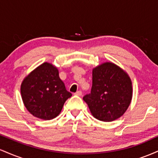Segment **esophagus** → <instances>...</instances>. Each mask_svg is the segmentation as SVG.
I'll list each match as a JSON object with an SVG mask.
<instances>
[{"label":"esophagus","instance_id":"34e87169","mask_svg":"<svg viewBox=\"0 0 158 158\" xmlns=\"http://www.w3.org/2000/svg\"><path fill=\"white\" fill-rule=\"evenodd\" d=\"M81 94H82V93H81V90H79V91L76 92V93H75V95H77V96H79V97H81Z\"/></svg>","mask_w":158,"mask_h":158}]
</instances>
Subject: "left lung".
I'll return each mask as SVG.
<instances>
[{
  "mask_svg": "<svg viewBox=\"0 0 158 158\" xmlns=\"http://www.w3.org/2000/svg\"><path fill=\"white\" fill-rule=\"evenodd\" d=\"M90 94L83 97L90 113L103 122L119 118L132 99V83L125 70L112 62L98 65L92 71Z\"/></svg>",
  "mask_w": 158,
  "mask_h": 158,
  "instance_id": "obj_1",
  "label": "left lung"
}]
</instances>
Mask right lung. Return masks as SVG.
<instances>
[{
    "mask_svg": "<svg viewBox=\"0 0 158 158\" xmlns=\"http://www.w3.org/2000/svg\"><path fill=\"white\" fill-rule=\"evenodd\" d=\"M21 94L27 110L44 120L57 117L72 96L59 78V70L48 62L39 65L23 79Z\"/></svg>",
    "mask_w": 158,
    "mask_h": 158,
    "instance_id": "add662e5",
    "label": "right lung"
}]
</instances>
